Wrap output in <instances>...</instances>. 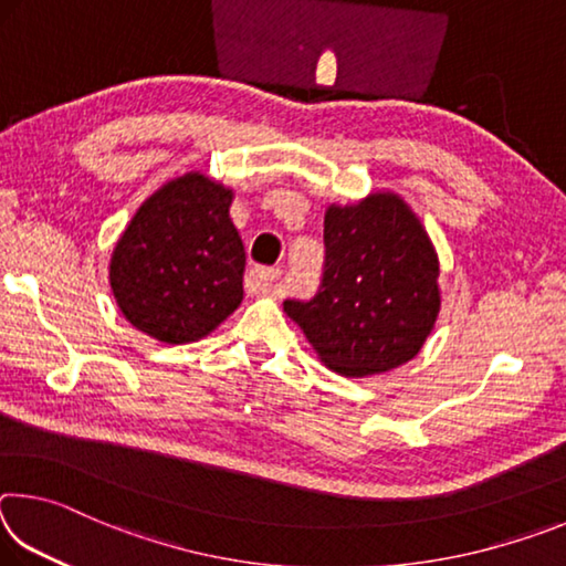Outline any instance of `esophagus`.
Masks as SVG:
<instances>
[{
  "instance_id": "1",
  "label": "esophagus",
  "mask_w": 566,
  "mask_h": 566,
  "mask_svg": "<svg viewBox=\"0 0 566 566\" xmlns=\"http://www.w3.org/2000/svg\"><path fill=\"white\" fill-rule=\"evenodd\" d=\"M280 270H252L247 274V292L249 294H274L276 292V280H280Z\"/></svg>"
}]
</instances>
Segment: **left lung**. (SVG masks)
Wrapping results in <instances>:
<instances>
[{
  "instance_id": "obj_1",
  "label": "left lung",
  "mask_w": 566,
  "mask_h": 566,
  "mask_svg": "<svg viewBox=\"0 0 566 566\" xmlns=\"http://www.w3.org/2000/svg\"><path fill=\"white\" fill-rule=\"evenodd\" d=\"M439 260L399 195L375 191L324 214V274L310 302L286 300L317 357L342 377H371L417 357L434 329Z\"/></svg>"
}]
</instances>
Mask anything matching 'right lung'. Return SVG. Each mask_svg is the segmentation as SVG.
Instances as JSON below:
<instances>
[{"mask_svg":"<svg viewBox=\"0 0 566 566\" xmlns=\"http://www.w3.org/2000/svg\"><path fill=\"white\" fill-rule=\"evenodd\" d=\"M232 199L229 187L187 171L142 202L109 260L114 300L132 327L189 344L242 304L247 256Z\"/></svg>","mask_w":566,"mask_h":566,"instance_id":"obj_1","label":"right lung"}]
</instances>
